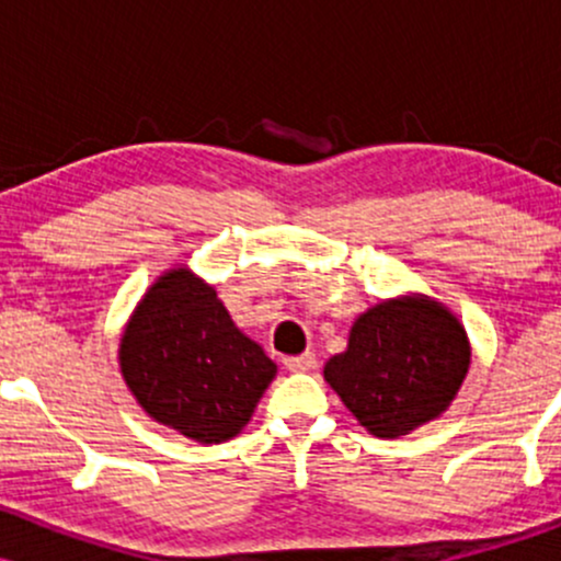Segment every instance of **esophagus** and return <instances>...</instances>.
<instances>
[{
  "mask_svg": "<svg viewBox=\"0 0 561 561\" xmlns=\"http://www.w3.org/2000/svg\"><path fill=\"white\" fill-rule=\"evenodd\" d=\"M313 364H317V356H313V353H300V356L285 358V366L289 371H311Z\"/></svg>",
  "mask_w": 561,
  "mask_h": 561,
  "instance_id": "esophagus-1",
  "label": "esophagus"
}]
</instances>
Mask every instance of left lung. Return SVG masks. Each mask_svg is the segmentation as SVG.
I'll return each mask as SVG.
<instances>
[{"instance_id":"obj_1","label":"left lung","mask_w":561,"mask_h":561,"mask_svg":"<svg viewBox=\"0 0 561 561\" xmlns=\"http://www.w3.org/2000/svg\"><path fill=\"white\" fill-rule=\"evenodd\" d=\"M469 364L472 345L456 313L411 293L366 308L324 379L366 433L392 440L446 414Z\"/></svg>"}]
</instances>
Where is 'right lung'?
I'll return each mask as SVG.
<instances>
[{
  "label": "right lung",
  "mask_w": 561,
  "mask_h": 561,
  "mask_svg": "<svg viewBox=\"0 0 561 561\" xmlns=\"http://www.w3.org/2000/svg\"><path fill=\"white\" fill-rule=\"evenodd\" d=\"M118 366L152 422L203 446L240 435L276 377L216 287L186 263L165 268L141 295L121 334Z\"/></svg>",
  "instance_id": "add662e5"
}]
</instances>
